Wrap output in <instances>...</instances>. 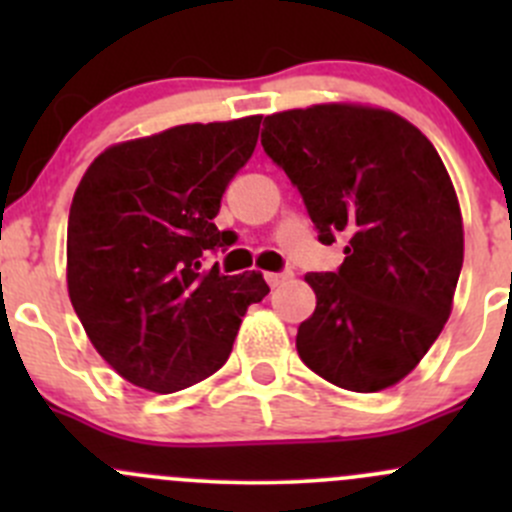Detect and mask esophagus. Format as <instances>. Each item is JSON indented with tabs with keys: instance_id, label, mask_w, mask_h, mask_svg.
Segmentation results:
<instances>
[{
	"instance_id": "34e87169",
	"label": "esophagus",
	"mask_w": 512,
	"mask_h": 512,
	"mask_svg": "<svg viewBox=\"0 0 512 512\" xmlns=\"http://www.w3.org/2000/svg\"><path fill=\"white\" fill-rule=\"evenodd\" d=\"M265 280L270 287L282 285V282L292 280V272H265Z\"/></svg>"
}]
</instances>
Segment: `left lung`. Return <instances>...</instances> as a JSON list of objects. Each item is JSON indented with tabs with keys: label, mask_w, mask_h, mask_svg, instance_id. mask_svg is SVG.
<instances>
[{
	"label": "left lung",
	"mask_w": 512,
	"mask_h": 512,
	"mask_svg": "<svg viewBox=\"0 0 512 512\" xmlns=\"http://www.w3.org/2000/svg\"><path fill=\"white\" fill-rule=\"evenodd\" d=\"M265 153L302 193L319 240L347 242L297 329L299 359L339 389L374 394L416 369L451 317L463 267L456 188L433 143L386 108L314 103L272 113Z\"/></svg>",
	"instance_id": "8db88e82"
}]
</instances>
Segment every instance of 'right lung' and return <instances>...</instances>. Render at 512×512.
<instances>
[{"instance_id": "right-lung-1", "label": "right lung", "mask_w": 512, "mask_h": 512, "mask_svg": "<svg viewBox=\"0 0 512 512\" xmlns=\"http://www.w3.org/2000/svg\"><path fill=\"white\" fill-rule=\"evenodd\" d=\"M262 116L185 123L106 148L69 210L66 285L96 352L156 394L208 379L232 352L262 272L203 270L205 250L235 242L213 218L257 146Z\"/></svg>"}]
</instances>
